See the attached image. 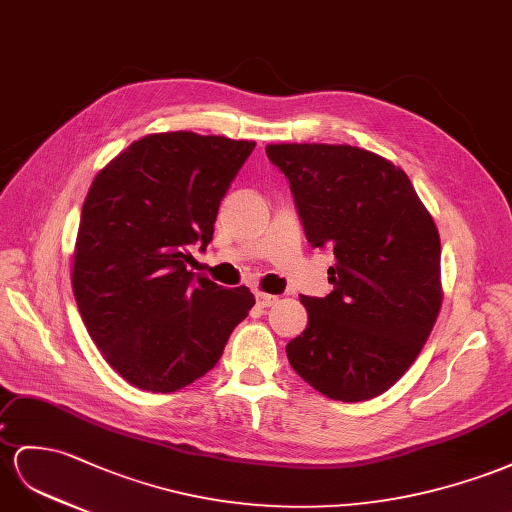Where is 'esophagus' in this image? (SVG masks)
<instances>
[{
  "label": "esophagus",
  "instance_id": "34e87169",
  "mask_svg": "<svg viewBox=\"0 0 512 512\" xmlns=\"http://www.w3.org/2000/svg\"><path fill=\"white\" fill-rule=\"evenodd\" d=\"M255 298H257V305H259V307H272V305L279 300L277 296L264 294V292H255Z\"/></svg>",
  "mask_w": 512,
  "mask_h": 512
}]
</instances>
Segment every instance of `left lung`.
<instances>
[{"mask_svg":"<svg viewBox=\"0 0 512 512\" xmlns=\"http://www.w3.org/2000/svg\"><path fill=\"white\" fill-rule=\"evenodd\" d=\"M313 248H331L333 292L300 296L307 329L285 346L331 400L381 396L411 368L441 309L435 220L400 166L350 144H268Z\"/></svg>","mask_w":512,"mask_h":512,"instance_id":"obj_1","label":"left lung"}]
</instances>
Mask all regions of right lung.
I'll return each mask as SVG.
<instances>
[{"label": "right lung", "mask_w": 512, "mask_h": 512, "mask_svg": "<svg viewBox=\"0 0 512 512\" xmlns=\"http://www.w3.org/2000/svg\"><path fill=\"white\" fill-rule=\"evenodd\" d=\"M255 142L194 131L144 136L95 177L73 253L88 335L129 385L173 393L218 363L255 305L248 287L194 274L222 196Z\"/></svg>", "instance_id": "1"}]
</instances>
